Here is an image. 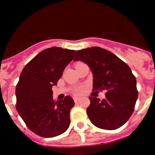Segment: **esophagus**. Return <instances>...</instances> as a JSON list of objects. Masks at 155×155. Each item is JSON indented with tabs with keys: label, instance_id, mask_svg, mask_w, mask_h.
I'll return each instance as SVG.
<instances>
[{
	"label": "esophagus",
	"instance_id": "obj_1",
	"mask_svg": "<svg viewBox=\"0 0 155 155\" xmlns=\"http://www.w3.org/2000/svg\"><path fill=\"white\" fill-rule=\"evenodd\" d=\"M73 100H74L75 103H78L79 101V97H73Z\"/></svg>",
	"mask_w": 155,
	"mask_h": 155
}]
</instances>
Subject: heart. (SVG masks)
Instances as JSON below:
<instances>
[{"mask_svg":"<svg viewBox=\"0 0 155 155\" xmlns=\"http://www.w3.org/2000/svg\"><path fill=\"white\" fill-rule=\"evenodd\" d=\"M82 91H83L82 87H77L73 90V93H74L75 94H80L82 93Z\"/></svg>","mask_w":155,"mask_h":155,"instance_id":"b5f03b06","label":"heart"}]
</instances>
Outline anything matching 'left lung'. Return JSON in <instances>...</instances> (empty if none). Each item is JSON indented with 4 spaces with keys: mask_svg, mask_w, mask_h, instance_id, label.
I'll use <instances>...</instances> for the list:
<instances>
[{
    "mask_svg": "<svg viewBox=\"0 0 155 155\" xmlns=\"http://www.w3.org/2000/svg\"><path fill=\"white\" fill-rule=\"evenodd\" d=\"M73 61L85 62L93 73V91H106V98L89 97L87 115L101 129L115 130L130 118L138 98L137 80L127 64L115 54L101 47L76 51Z\"/></svg>",
    "mask_w": 155,
    "mask_h": 155,
    "instance_id": "obj_1",
    "label": "left lung"
}]
</instances>
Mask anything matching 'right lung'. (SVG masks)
Returning a JSON list of instances; mask_svg holds the SVG:
<instances>
[{"label": "right lung", "instance_id": "obj_1", "mask_svg": "<svg viewBox=\"0 0 155 155\" xmlns=\"http://www.w3.org/2000/svg\"><path fill=\"white\" fill-rule=\"evenodd\" d=\"M75 52L60 47L46 48L30 61L20 74L15 87V107L28 127L37 135L57 137L70 126L74 101L70 96L54 101L51 87L57 85Z\"/></svg>", "mask_w": 155, "mask_h": 155}]
</instances>
